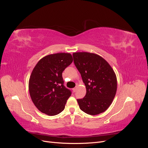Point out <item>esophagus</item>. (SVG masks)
I'll return each mask as SVG.
<instances>
[{
  "mask_svg": "<svg viewBox=\"0 0 148 148\" xmlns=\"http://www.w3.org/2000/svg\"><path fill=\"white\" fill-rule=\"evenodd\" d=\"M76 91H77V88H73V91L75 92H76Z\"/></svg>",
  "mask_w": 148,
  "mask_h": 148,
  "instance_id": "obj_1",
  "label": "esophagus"
}]
</instances>
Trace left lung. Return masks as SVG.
<instances>
[{"mask_svg":"<svg viewBox=\"0 0 148 148\" xmlns=\"http://www.w3.org/2000/svg\"><path fill=\"white\" fill-rule=\"evenodd\" d=\"M73 57L86 88L85 96L77 99L80 109L91 115L104 112L112 104L117 91L114 71L108 62L96 53L75 52Z\"/></svg>","mask_w":148,"mask_h":148,"instance_id":"8db88e82","label":"left lung"}]
</instances>
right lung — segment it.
<instances>
[{"instance_id": "add662e5", "label": "right lung", "mask_w": 148, "mask_h": 148, "mask_svg": "<svg viewBox=\"0 0 148 148\" xmlns=\"http://www.w3.org/2000/svg\"><path fill=\"white\" fill-rule=\"evenodd\" d=\"M72 62L70 53H57L43 57L34 66L29 80V92L41 112L53 116L64 110L71 92L64 85L62 72Z\"/></svg>"}]
</instances>
